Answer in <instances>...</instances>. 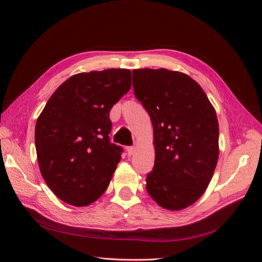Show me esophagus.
Wrapping results in <instances>:
<instances>
[{"label": "esophagus", "mask_w": 262, "mask_h": 262, "mask_svg": "<svg viewBox=\"0 0 262 262\" xmlns=\"http://www.w3.org/2000/svg\"><path fill=\"white\" fill-rule=\"evenodd\" d=\"M134 151H135V147H133V146L127 147V154H128V156H132L134 154Z\"/></svg>", "instance_id": "esophagus-1"}]
</instances>
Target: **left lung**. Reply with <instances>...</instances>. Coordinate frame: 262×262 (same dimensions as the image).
Here are the masks:
<instances>
[{"instance_id":"obj_1","label":"left lung","mask_w":262,"mask_h":262,"mask_svg":"<svg viewBox=\"0 0 262 262\" xmlns=\"http://www.w3.org/2000/svg\"><path fill=\"white\" fill-rule=\"evenodd\" d=\"M133 87L154 129L155 163L146 190L164 209H185L203 195L216 166L215 109L200 84L179 71L136 69Z\"/></svg>"}]
</instances>
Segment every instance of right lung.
Wrapping results in <instances>:
<instances>
[{"mask_svg": "<svg viewBox=\"0 0 262 262\" xmlns=\"http://www.w3.org/2000/svg\"><path fill=\"white\" fill-rule=\"evenodd\" d=\"M132 86L128 69L81 72L60 84L35 125L42 178L63 202L87 206L107 190L123 148L109 141V112Z\"/></svg>", "mask_w": 262, "mask_h": 262, "instance_id": "add662e5", "label": "right lung"}]
</instances>
